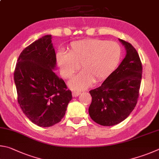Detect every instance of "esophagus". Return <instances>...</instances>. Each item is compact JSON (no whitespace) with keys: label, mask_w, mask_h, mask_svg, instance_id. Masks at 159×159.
<instances>
[{"label":"esophagus","mask_w":159,"mask_h":159,"mask_svg":"<svg viewBox=\"0 0 159 159\" xmlns=\"http://www.w3.org/2000/svg\"><path fill=\"white\" fill-rule=\"evenodd\" d=\"M80 93H81L79 92V91H72V96H73V97H77V96H79Z\"/></svg>","instance_id":"obj_1"}]
</instances>
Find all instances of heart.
<instances>
[{
	"mask_svg": "<svg viewBox=\"0 0 159 159\" xmlns=\"http://www.w3.org/2000/svg\"><path fill=\"white\" fill-rule=\"evenodd\" d=\"M121 48L118 43L101 39H85L70 44L68 53L59 52L57 62L63 77L70 78L81 66L82 72L70 82L72 89H82L104 80L120 61Z\"/></svg>",
	"mask_w": 159,
	"mask_h": 159,
	"instance_id": "heart-1",
	"label": "heart"
}]
</instances>
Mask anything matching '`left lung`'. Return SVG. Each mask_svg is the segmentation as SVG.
<instances>
[{
  "mask_svg": "<svg viewBox=\"0 0 159 159\" xmlns=\"http://www.w3.org/2000/svg\"><path fill=\"white\" fill-rule=\"evenodd\" d=\"M119 40L126 48V57L101 87L89 91L92 101L89 113L104 126L118 124L129 116L137 104L141 84L143 66L138 53L131 44Z\"/></svg>",
  "mask_w": 159,
  "mask_h": 159,
  "instance_id": "1",
  "label": "left lung"
}]
</instances>
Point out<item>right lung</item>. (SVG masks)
I'll list each match as a JSON object with an SVG mask.
<instances>
[{
  "label": "right lung",
  "instance_id": "1",
  "mask_svg": "<svg viewBox=\"0 0 159 159\" xmlns=\"http://www.w3.org/2000/svg\"><path fill=\"white\" fill-rule=\"evenodd\" d=\"M57 63L52 35L26 47L19 55L14 72L18 103L33 124L49 127L66 114L72 93L54 72Z\"/></svg>",
  "mask_w": 159,
  "mask_h": 159
}]
</instances>
